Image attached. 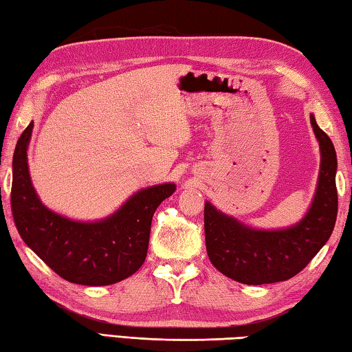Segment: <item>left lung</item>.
Returning a JSON list of instances; mask_svg holds the SVG:
<instances>
[{
    "mask_svg": "<svg viewBox=\"0 0 352 352\" xmlns=\"http://www.w3.org/2000/svg\"><path fill=\"white\" fill-rule=\"evenodd\" d=\"M311 124L320 142L321 166L317 192L300 223L278 231L253 230L205 204L206 252L225 276L250 285L285 281L305 269L331 237L338 210L337 155L312 115Z\"/></svg>",
    "mask_w": 352,
    "mask_h": 352,
    "instance_id": "left-lung-1",
    "label": "left lung"
}]
</instances>
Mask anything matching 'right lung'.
Masks as SVG:
<instances>
[{
    "mask_svg": "<svg viewBox=\"0 0 352 352\" xmlns=\"http://www.w3.org/2000/svg\"><path fill=\"white\" fill-rule=\"evenodd\" d=\"M29 124L14 152L10 206L15 226L26 245L69 283L109 285L122 281L146 261L153 212L174 194L175 184L142 189L113 216L83 223L47 210L35 194L28 169Z\"/></svg>",
    "mask_w": 352,
    "mask_h": 352,
    "instance_id": "right-lung-1",
    "label": "right lung"
}]
</instances>
